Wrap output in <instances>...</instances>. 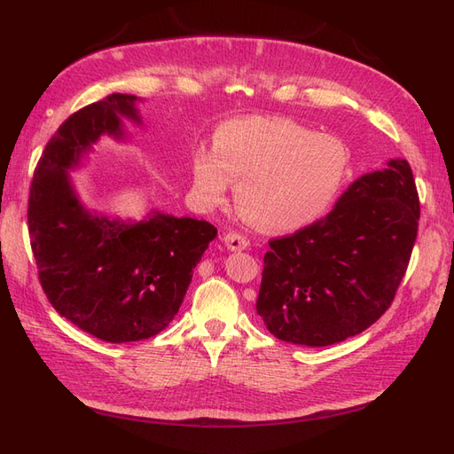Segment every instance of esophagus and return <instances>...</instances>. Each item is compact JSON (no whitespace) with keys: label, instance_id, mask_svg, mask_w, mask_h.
Instances as JSON below:
<instances>
[{"label":"esophagus","instance_id":"esophagus-1","mask_svg":"<svg viewBox=\"0 0 454 454\" xmlns=\"http://www.w3.org/2000/svg\"><path fill=\"white\" fill-rule=\"evenodd\" d=\"M223 242H225V246L229 250H232V252H240V250H246L250 246V242H248V239H246L244 235H240V232H237V231H231V232H227V235L223 237Z\"/></svg>","mask_w":454,"mask_h":454}]
</instances>
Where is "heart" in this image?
Listing matches in <instances>:
<instances>
[{
	"mask_svg": "<svg viewBox=\"0 0 454 454\" xmlns=\"http://www.w3.org/2000/svg\"><path fill=\"white\" fill-rule=\"evenodd\" d=\"M348 145L282 117H242L217 127L212 151L193 155V184L204 204L235 185L246 222L269 232L303 229L329 210L345 182Z\"/></svg>",
	"mask_w": 454,
	"mask_h": 454,
	"instance_id": "b5f03b06",
	"label": "heart"
}]
</instances>
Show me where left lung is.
<instances>
[{
  "mask_svg": "<svg viewBox=\"0 0 454 454\" xmlns=\"http://www.w3.org/2000/svg\"><path fill=\"white\" fill-rule=\"evenodd\" d=\"M419 217L413 170L392 159L358 177L325 217L269 240L255 303L269 332L327 347L373 325L405 277Z\"/></svg>",
  "mask_w": 454,
  "mask_h": 454,
  "instance_id": "obj_1",
  "label": "left lung"
}]
</instances>
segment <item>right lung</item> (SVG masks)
<instances>
[{
	"mask_svg": "<svg viewBox=\"0 0 454 454\" xmlns=\"http://www.w3.org/2000/svg\"><path fill=\"white\" fill-rule=\"evenodd\" d=\"M136 96L109 94L67 117L43 149L30 187L28 231L51 305L107 342L160 333L182 307L193 269L217 229L151 212L138 223L90 214L70 174L102 134L122 140V117L142 122Z\"/></svg>",
	"mask_w": 454,
	"mask_h": 454,
	"instance_id": "add662e5",
	"label": "right lung"
}]
</instances>
